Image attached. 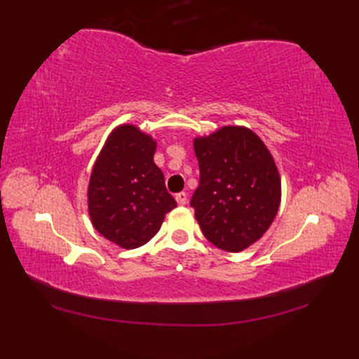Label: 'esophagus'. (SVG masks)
<instances>
[{
  "mask_svg": "<svg viewBox=\"0 0 359 359\" xmlns=\"http://www.w3.org/2000/svg\"><path fill=\"white\" fill-rule=\"evenodd\" d=\"M175 199H177V202H178L180 206H184V205L187 203V194L184 193V191H182V193H178L177 196H175Z\"/></svg>",
  "mask_w": 359,
  "mask_h": 359,
  "instance_id": "1",
  "label": "esophagus"
}]
</instances>
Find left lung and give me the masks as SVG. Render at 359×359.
Wrapping results in <instances>:
<instances>
[{
	"instance_id": "left-lung-1",
	"label": "left lung",
	"mask_w": 359,
	"mask_h": 359,
	"mask_svg": "<svg viewBox=\"0 0 359 359\" xmlns=\"http://www.w3.org/2000/svg\"><path fill=\"white\" fill-rule=\"evenodd\" d=\"M201 181L190 205L206 240L238 253L273 224L281 180L273 154L253 130L223 126L193 139Z\"/></svg>"
}]
</instances>
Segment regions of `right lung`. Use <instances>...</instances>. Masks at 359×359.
I'll return each mask as SVG.
<instances>
[{"label": "right lung", "instance_id": "add662e5", "mask_svg": "<svg viewBox=\"0 0 359 359\" xmlns=\"http://www.w3.org/2000/svg\"><path fill=\"white\" fill-rule=\"evenodd\" d=\"M156 139L135 124H119L97 156L86 190L94 229L118 247L147 244L177 206L154 163Z\"/></svg>", "mask_w": 359, "mask_h": 359}]
</instances>
